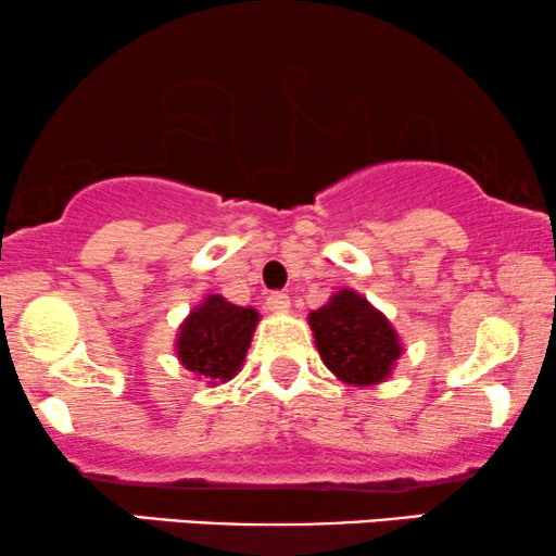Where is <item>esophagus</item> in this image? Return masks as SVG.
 Masks as SVG:
<instances>
[{
    "label": "esophagus",
    "mask_w": 556,
    "mask_h": 556,
    "mask_svg": "<svg viewBox=\"0 0 556 556\" xmlns=\"http://www.w3.org/2000/svg\"><path fill=\"white\" fill-rule=\"evenodd\" d=\"M265 304H268L273 314H288V308H291V295L283 291H273L268 299H265Z\"/></svg>",
    "instance_id": "esophagus-1"
}]
</instances>
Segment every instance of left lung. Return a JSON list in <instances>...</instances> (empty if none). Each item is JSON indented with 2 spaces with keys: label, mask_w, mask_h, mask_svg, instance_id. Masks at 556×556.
I'll use <instances>...</instances> for the list:
<instances>
[{
  "label": "left lung",
  "mask_w": 556,
  "mask_h": 556,
  "mask_svg": "<svg viewBox=\"0 0 556 556\" xmlns=\"http://www.w3.org/2000/svg\"><path fill=\"white\" fill-rule=\"evenodd\" d=\"M316 350L342 383L378 386L391 378L401 340L391 321L357 291L342 288L308 314Z\"/></svg>",
  "instance_id": "obj_1"
}]
</instances>
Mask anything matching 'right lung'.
Listing matches in <instances>:
<instances>
[{
    "instance_id": "1",
    "label": "right lung",
    "mask_w": 556,
    "mask_h": 556,
    "mask_svg": "<svg viewBox=\"0 0 556 556\" xmlns=\"http://www.w3.org/2000/svg\"><path fill=\"white\" fill-rule=\"evenodd\" d=\"M261 314L229 304L225 295H206L186 316L176 340V355L186 370L208 383H227L240 372Z\"/></svg>"
}]
</instances>
